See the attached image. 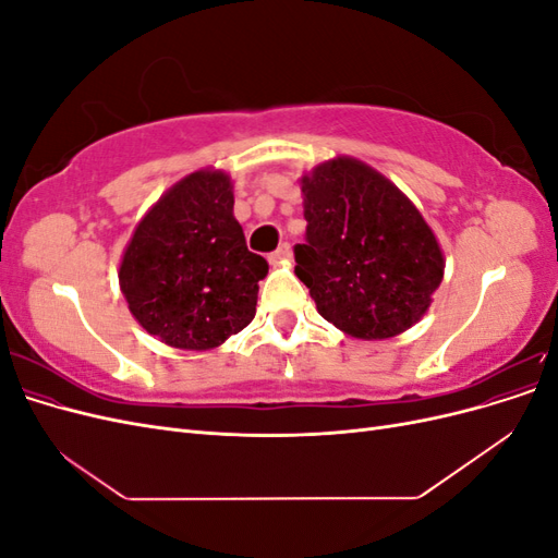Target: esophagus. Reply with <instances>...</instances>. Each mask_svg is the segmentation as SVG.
I'll use <instances>...</instances> for the list:
<instances>
[{
	"label": "esophagus",
	"instance_id": "1",
	"mask_svg": "<svg viewBox=\"0 0 558 558\" xmlns=\"http://www.w3.org/2000/svg\"><path fill=\"white\" fill-rule=\"evenodd\" d=\"M291 256H293V248H291V244H289V242H283L277 251L269 253V263H286V260H291Z\"/></svg>",
	"mask_w": 558,
	"mask_h": 558
}]
</instances>
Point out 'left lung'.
I'll list each match as a JSON object with an SVG mask.
<instances>
[{
    "label": "left lung",
    "instance_id": "8db88e82",
    "mask_svg": "<svg viewBox=\"0 0 558 558\" xmlns=\"http://www.w3.org/2000/svg\"><path fill=\"white\" fill-rule=\"evenodd\" d=\"M307 232L295 275L318 314L361 340L412 328L445 275L433 230L373 167L335 158L302 177Z\"/></svg>",
    "mask_w": 558,
    "mask_h": 558
}]
</instances>
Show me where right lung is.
Instances as JSON below:
<instances>
[{"mask_svg":"<svg viewBox=\"0 0 558 558\" xmlns=\"http://www.w3.org/2000/svg\"><path fill=\"white\" fill-rule=\"evenodd\" d=\"M232 183L199 170L172 185L134 230L121 291L142 328L177 349L223 344L256 316L267 260L246 248Z\"/></svg>","mask_w":558,"mask_h":558,"instance_id":"obj_1","label":"right lung"}]
</instances>
